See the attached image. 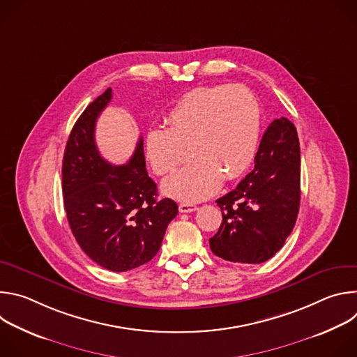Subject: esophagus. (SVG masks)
Here are the masks:
<instances>
[{"mask_svg": "<svg viewBox=\"0 0 357 357\" xmlns=\"http://www.w3.org/2000/svg\"><path fill=\"white\" fill-rule=\"evenodd\" d=\"M197 211V206L193 205V203H181L179 205V212L181 213H190Z\"/></svg>", "mask_w": 357, "mask_h": 357, "instance_id": "1", "label": "esophagus"}]
</instances>
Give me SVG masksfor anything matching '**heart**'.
Instances as JSON below:
<instances>
[{
    "label": "heart",
    "mask_w": 357,
    "mask_h": 357,
    "mask_svg": "<svg viewBox=\"0 0 357 357\" xmlns=\"http://www.w3.org/2000/svg\"><path fill=\"white\" fill-rule=\"evenodd\" d=\"M260 105L245 86L219 84L186 93L168 117V130L146 135L145 154L155 174L175 169L190 146L192 164L162 182L174 199L196 202L213 195L222 181L241 176L256 155Z\"/></svg>",
    "instance_id": "b5f03b06"
}]
</instances>
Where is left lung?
<instances>
[{
	"label": "left lung",
	"mask_w": 357,
	"mask_h": 357,
	"mask_svg": "<svg viewBox=\"0 0 357 357\" xmlns=\"http://www.w3.org/2000/svg\"><path fill=\"white\" fill-rule=\"evenodd\" d=\"M254 169L216 200L219 231L209 238L218 257L243 264L270 260L291 234L301 199V154L295 126L285 117L266 130Z\"/></svg>",
	"instance_id": "left-lung-1"
}]
</instances>
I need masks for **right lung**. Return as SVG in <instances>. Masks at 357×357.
Instances as JSON below:
<instances>
[{"label":"right lung","mask_w":357,"mask_h":357,"mask_svg":"<svg viewBox=\"0 0 357 357\" xmlns=\"http://www.w3.org/2000/svg\"><path fill=\"white\" fill-rule=\"evenodd\" d=\"M112 96L109 87L72 128L62 189L68 222L80 248L100 267L123 273L155 257L178 205L168 197L157 200V185L145 169L142 138L126 165H112L100 155L94 128Z\"/></svg>","instance_id":"1"}]
</instances>
